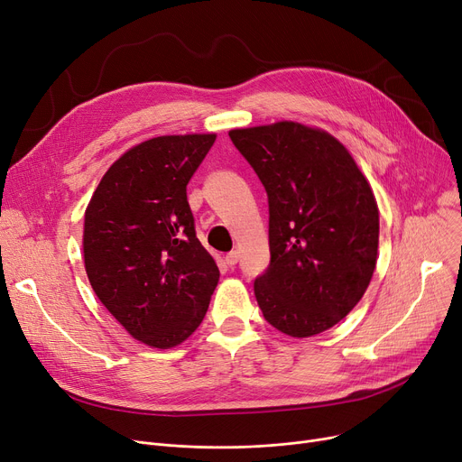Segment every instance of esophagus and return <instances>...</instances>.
Wrapping results in <instances>:
<instances>
[{
    "instance_id": "34e87169",
    "label": "esophagus",
    "mask_w": 462,
    "mask_h": 462,
    "mask_svg": "<svg viewBox=\"0 0 462 462\" xmlns=\"http://www.w3.org/2000/svg\"><path fill=\"white\" fill-rule=\"evenodd\" d=\"M225 260H226V263L230 265V268H232V265H236L237 260H239V253H237V251H230V253L225 256Z\"/></svg>"
}]
</instances>
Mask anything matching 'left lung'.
I'll list each match as a JSON object with an SVG mask.
<instances>
[{
  "mask_svg": "<svg viewBox=\"0 0 462 462\" xmlns=\"http://www.w3.org/2000/svg\"><path fill=\"white\" fill-rule=\"evenodd\" d=\"M270 204V268L254 281L263 319L312 337L359 303L378 258V204L343 142L298 121L232 129Z\"/></svg>",
  "mask_w": 462,
  "mask_h": 462,
  "instance_id": "obj_1",
  "label": "left lung"
}]
</instances>
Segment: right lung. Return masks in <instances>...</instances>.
<instances>
[{
  "label": "right lung",
  "mask_w": 462,
  "mask_h": 462,
  "mask_svg": "<svg viewBox=\"0 0 462 462\" xmlns=\"http://www.w3.org/2000/svg\"><path fill=\"white\" fill-rule=\"evenodd\" d=\"M215 138L166 134L133 145L106 170L86 208L82 247L93 292L152 348L189 338L218 282L187 202V183Z\"/></svg>",
  "instance_id": "add662e5"
}]
</instances>
